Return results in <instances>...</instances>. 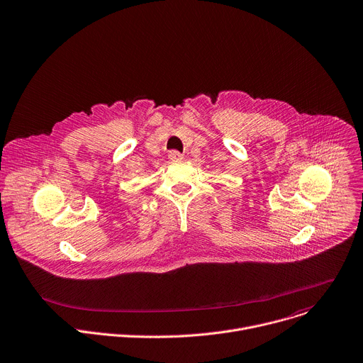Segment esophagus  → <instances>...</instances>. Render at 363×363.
Instances as JSON below:
<instances>
[{"label": "esophagus", "instance_id": "obj_1", "mask_svg": "<svg viewBox=\"0 0 363 363\" xmlns=\"http://www.w3.org/2000/svg\"><path fill=\"white\" fill-rule=\"evenodd\" d=\"M168 157H169V160H172V161H181V160L184 158V155H182L181 152H178V151H169Z\"/></svg>", "mask_w": 363, "mask_h": 363}]
</instances>
